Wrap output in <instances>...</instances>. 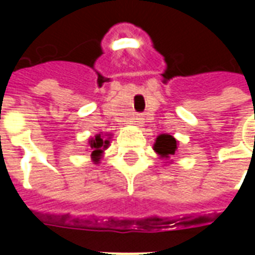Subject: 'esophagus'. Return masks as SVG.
<instances>
[{
  "label": "esophagus",
  "instance_id": "obj_1",
  "mask_svg": "<svg viewBox=\"0 0 255 255\" xmlns=\"http://www.w3.org/2000/svg\"><path fill=\"white\" fill-rule=\"evenodd\" d=\"M133 124H136V126L143 124V118H141V116H135V119H133Z\"/></svg>",
  "mask_w": 255,
  "mask_h": 255
}]
</instances>
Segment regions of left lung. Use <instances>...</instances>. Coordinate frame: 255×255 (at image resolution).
<instances>
[{
    "label": "left lung",
    "mask_w": 255,
    "mask_h": 255,
    "mask_svg": "<svg viewBox=\"0 0 255 255\" xmlns=\"http://www.w3.org/2000/svg\"><path fill=\"white\" fill-rule=\"evenodd\" d=\"M177 145L178 141L173 136L168 135V133H161L156 137L153 151L157 153L160 159L169 160L170 156L174 155V152L177 151Z\"/></svg>",
    "instance_id": "8db88e82"
}]
</instances>
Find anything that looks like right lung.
I'll return each instance as SVG.
<instances>
[{
  "mask_svg": "<svg viewBox=\"0 0 255 255\" xmlns=\"http://www.w3.org/2000/svg\"><path fill=\"white\" fill-rule=\"evenodd\" d=\"M111 133H98L94 137L88 139V149L91 152V159L95 164L100 161V159L103 157L104 151L110 147V137Z\"/></svg>",
  "mask_w": 255,
  "mask_h": 255,
  "instance_id": "right-lung-1",
  "label": "right lung"
}]
</instances>
